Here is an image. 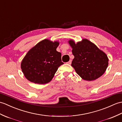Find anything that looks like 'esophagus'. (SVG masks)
Segmentation results:
<instances>
[{
	"instance_id": "1",
	"label": "esophagus",
	"mask_w": 122,
	"mask_h": 122,
	"mask_svg": "<svg viewBox=\"0 0 122 122\" xmlns=\"http://www.w3.org/2000/svg\"><path fill=\"white\" fill-rule=\"evenodd\" d=\"M71 63H72V61L71 60H70L69 62H67V63L69 64H71Z\"/></svg>"
}]
</instances>
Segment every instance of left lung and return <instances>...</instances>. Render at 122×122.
<instances>
[{
    "mask_svg": "<svg viewBox=\"0 0 122 122\" xmlns=\"http://www.w3.org/2000/svg\"><path fill=\"white\" fill-rule=\"evenodd\" d=\"M69 43L74 56L71 66L82 79L92 81L104 74L109 64L105 53L87 39L76 44L70 40Z\"/></svg>",
    "mask_w": 122,
    "mask_h": 122,
    "instance_id": "obj_1",
    "label": "left lung"
}]
</instances>
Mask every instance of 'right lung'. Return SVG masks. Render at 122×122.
Returning a JSON list of instances; mask_svg holds the SVG:
<instances>
[{"label": "right lung", "mask_w": 122, "mask_h": 122, "mask_svg": "<svg viewBox=\"0 0 122 122\" xmlns=\"http://www.w3.org/2000/svg\"><path fill=\"white\" fill-rule=\"evenodd\" d=\"M58 41L45 39L30 49L23 59L21 67L29 81L38 84L49 83L58 67L63 64L61 53L56 50Z\"/></svg>", "instance_id": "obj_1"}]
</instances>
